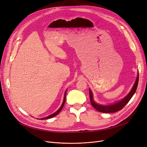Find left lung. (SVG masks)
<instances>
[{
    "instance_id": "8db88e82",
    "label": "left lung",
    "mask_w": 147,
    "mask_h": 147,
    "mask_svg": "<svg viewBox=\"0 0 147 147\" xmlns=\"http://www.w3.org/2000/svg\"><path fill=\"white\" fill-rule=\"evenodd\" d=\"M138 81H139V73H138L137 78L136 79V81L135 82L133 88H132V89H131L129 93L127 94V95L125 96L123 99L120 100V101L116 102L113 104L109 105H101L95 102L93 99V94H92L91 90L89 89V96H90V103L93 106L96 110L101 113H113L120 111L128 103V102L130 101V99L132 98L133 95L135 94L137 89L138 84Z\"/></svg>"
}]
</instances>
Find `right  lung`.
I'll return each instance as SVG.
<instances>
[{
	"label": "right lung",
	"mask_w": 147,
	"mask_h": 147,
	"mask_svg": "<svg viewBox=\"0 0 147 147\" xmlns=\"http://www.w3.org/2000/svg\"><path fill=\"white\" fill-rule=\"evenodd\" d=\"M66 92H67V90L65 91V94H64V101H63V104H62V105H61V107L59 109V110H58V111H57L55 113H53L52 114H51V115H48V117H44V118H42V119H41V120H45V119H51V118H52V117H54V116H55V115H57V114H58V113L61 111L62 109H63V107H64V104H65V99H66Z\"/></svg>",
	"instance_id": "1"
}]
</instances>
